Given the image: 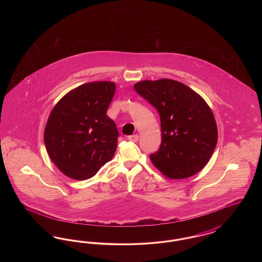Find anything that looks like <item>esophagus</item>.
Masks as SVG:
<instances>
[{"mask_svg":"<svg viewBox=\"0 0 262 262\" xmlns=\"http://www.w3.org/2000/svg\"><path fill=\"white\" fill-rule=\"evenodd\" d=\"M138 135H133V136H129V137H127V139L129 140V141H134V142H137L138 141Z\"/></svg>","mask_w":262,"mask_h":262,"instance_id":"obj_1","label":"esophagus"}]
</instances>
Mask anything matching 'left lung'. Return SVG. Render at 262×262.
Wrapping results in <instances>:
<instances>
[{
    "instance_id": "obj_1",
    "label": "left lung",
    "mask_w": 262,
    "mask_h": 262,
    "mask_svg": "<svg viewBox=\"0 0 262 262\" xmlns=\"http://www.w3.org/2000/svg\"><path fill=\"white\" fill-rule=\"evenodd\" d=\"M138 95L158 111L162 140L150 160L170 179L199 173L216 147L218 132L211 109L187 85L172 80H143L135 84Z\"/></svg>"
}]
</instances>
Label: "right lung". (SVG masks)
Returning a JSON list of instances; mask_svg holds the SVG:
<instances>
[{
  "mask_svg": "<svg viewBox=\"0 0 262 262\" xmlns=\"http://www.w3.org/2000/svg\"><path fill=\"white\" fill-rule=\"evenodd\" d=\"M116 90L114 82L82 84L60 100L44 132L51 160L75 180H86L114 156L120 136L107 110Z\"/></svg>",
  "mask_w": 262,
  "mask_h": 262,
  "instance_id": "right-lung-1",
  "label": "right lung"
}]
</instances>
